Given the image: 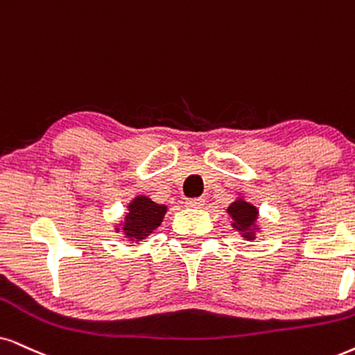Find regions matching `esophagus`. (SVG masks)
Segmentation results:
<instances>
[{
    "label": "esophagus",
    "instance_id": "obj_1",
    "mask_svg": "<svg viewBox=\"0 0 355 355\" xmlns=\"http://www.w3.org/2000/svg\"><path fill=\"white\" fill-rule=\"evenodd\" d=\"M185 205L190 206V208H201V206L205 205V200L203 198H188Z\"/></svg>",
    "mask_w": 355,
    "mask_h": 355
}]
</instances>
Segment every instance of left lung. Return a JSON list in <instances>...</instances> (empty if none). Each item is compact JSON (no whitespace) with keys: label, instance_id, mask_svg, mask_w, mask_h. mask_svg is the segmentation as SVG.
<instances>
[{"label":"left lung","instance_id":"left-lung-1","mask_svg":"<svg viewBox=\"0 0 355 355\" xmlns=\"http://www.w3.org/2000/svg\"><path fill=\"white\" fill-rule=\"evenodd\" d=\"M227 213L231 214L232 219H234V227H237L239 231H248L250 226H252L255 219H257V209H255V206L245 203V201L242 200H237L232 203L230 208H227ZM248 239H250L249 232H245L244 234Z\"/></svg>","mask_w":355,"mask_h":355}]
</instances>
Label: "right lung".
Listing matches in <instances>:
<instances>
[{
	"mask_svg": "<svg viewBox=\"0 0 355 355\" xmlns=\"http://www.w3.org/2000/svg\"><path fill=\"white\" fill-rule=\"evenodd\" d=\"M167 208L162 205H155L147 196H137L129 205V213L125 214V223L123 230L125 236L132 237L131 241L144 239L157 226L162 223Z\"/></svg>",
	"mask_w": 355,
	"mask_h": 355,
	"instance_id": "obj_1",
	"label": "right lung"
}]
</instances>
